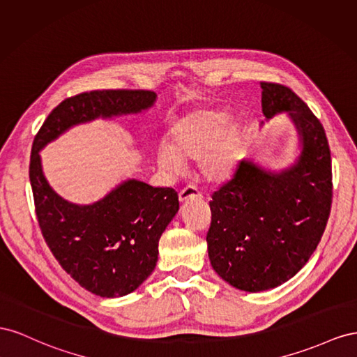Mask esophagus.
<instances>
[{"label": "esophagus", "instance_id": "obj_1", "mask_svg": "<svg viewBox=\"0 0 357 357\" xmlns=\"http://www.w3.org/2000/svg\"><path fill=\"white\" fill-rule=\"evenodd\" d=\"M200 197H202V195L195 187H185L184 190L179 192V202L181 203H185L191 199H200Z\"/></svg>", "mask_w": 357, "mask_h": 357}]
</instances>
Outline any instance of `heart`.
<instances>
[{
  "label": "heart",
  "mask_w": 357,
  "mask_h": 357,
  "mask_svg": "<svg viewBox=\"0 0 357 357\" xmlns=\"http://www.w3.org/2000/svg\"><path fill=\"white\" fill-rule=\"evenodd\" d=\"M227 114L197 109L176 121L169 131V145L155 149L161 170L179 173L184 161H199L202 176L211 184H221L235 173L242 152L243 126Z\"/></svg>",
  "instance_id": "obj_1"
}]
</instances>
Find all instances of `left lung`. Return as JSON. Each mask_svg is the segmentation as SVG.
Masks as SVG:
<instances>
[{"mask_svg":"<svg viewBox=\"0 0 357 357\" xmlns=\"http://www.w3.org/2000/svg\"><path fill=\"white\" fill-rule=\"evenodd\" d=\"M260 86L263 115L269 121L287 114L301 152L281 170L243 158L212 195L206 235L213 271L250 293L278 287L303 268L321 239L332 203L331 149L321 122L290 88Z\"/></svg>","mask_w":357,"mask_h":357,"instance_id":"8db88e82","label":"left lung"}]
</instances>
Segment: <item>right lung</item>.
Listing matches in <instances>:
<instances>
[{
    "label": "right lung",
    "instance_id": "add662e5",
    "mask_svg": "<svg viewBox=\"0 0 357 357\" xmlns=\"http://www.w3.org/2000/svg\"><path fill=\"white\" fill-rule=\"evenodd\" d=\"M155 100V93L142 89L91 91L70 97L50 112L33 144L29 181L43 238L70 277L101 298L126 296L155 269L158 241L179 209L178 192L127 179L103 199L77 205L49 185L40 151L71 127L140 114Z\"/></svg>",
    "mask_w": 357,
    "mask_h": 357
}]
</instances>
